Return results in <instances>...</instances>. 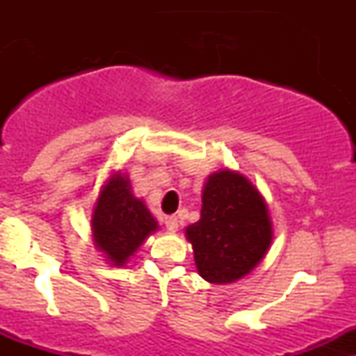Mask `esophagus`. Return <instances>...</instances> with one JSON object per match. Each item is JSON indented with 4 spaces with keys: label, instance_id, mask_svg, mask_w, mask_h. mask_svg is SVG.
Returning <instances> with one entry per match:
<instances>
[{
    "label": "esophagus",
    "instance_id": "obj_1",
    "mask_svg": "<svg viewBox=\"0 0 356 356\" xmlns=\"http://www.w3.org/2000/svg\"><path fill=\"white\" fill-rule=\"evenodd\" d=\"M163 222H165V225H167V229H168V231H170V232L177 231L179 220H177V217H175V215H168V217L163 218Z\"/></svg>",
    "mask_w": 356,
    "mask_h": 356
}]
</instances>
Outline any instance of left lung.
I'll return each instance as SVG.
<instances>
[{
	"label": "left lung",
	"instance_id": "1",
	"mask_svg": "<svg viewBox=\"0 0 356 356\" xmlns=\"http://www.w3.org/2000/svg\"><path fill=\"white\" fill-rule=\"evenodd\" d=\"M201 218L186 229L200 275L213 284L245 277L272 243L267 204L245 175L222 170L208 175Z\"/></svg>",
	"mask_w": 356,
	"mask_h": 356
}]
</instances>
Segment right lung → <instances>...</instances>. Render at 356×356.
<instances>
[{"label":"right lung","mask_w":356,"mask_h":356,"mask_svg":"<svg viewBox=\"0 0 356 356\" xmlns=\"http://www.w3.org/2000/svg\"><path fill=\"white\" fill-rule=\"evenodd\" d=\"M91 227L96 248L111 265L122 267L158 224L146 204L132 195L129 179L117 172L99 191Z\"/></svg>","instance_id":"1"}]
</instances>
